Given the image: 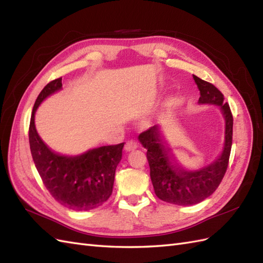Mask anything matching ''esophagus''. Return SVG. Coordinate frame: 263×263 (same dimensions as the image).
I'll return each instance as SVG.
<instances>
[{"instance_id":"obj_1","label":"esophagus","mask_w":263,"mask_h":263,"mask_svg":"<svg viewBox=\"0 0 263 263\" xmlns=\"http://www.w3.org/2000/svg\"><path fill=\"white\" fill-rule=\"evenodd\" d=\"M138 147H139V144L136 140H128V141H126L124 148L126 152H133V150H136Z\"/></svg>"}]
</instances>
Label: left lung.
Instances as JSON below:
<instances>
[{
    "label": "left lung",
    "mask_w": 263,
    "mask_h": 263,
    "mask_svg": "<svg viewBox=\"0 0 263 263\" xmlns=\"http://www.w3.org/2000/svg\"><path fill=\"white\" fill-rule=\"evenodd\" d=\"M200 90L199 104L219 106L225 119V139L220 153L210 163L197 170H185L176 163L165 146L158 125L139 135V141L147 149L155 193L168 203L178 205L197 204L214 193L227 170L233 140V115L224 95L210 82L193 76Z\"/></svg>",
    "instance_id": "8db88e82"
}]
</instances>
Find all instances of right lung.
Instances as JSON below:
<instances>
[{
	"label": "right lung",
	"mask_w": 263,
	"mask_h": 263,
	"mask_svg": "<svg viewBox=\"0 0 263 263\" xmlns=\"http://www.w3.org/2000/svg\"><path fill=\"white\" fill-rule=\"evenodd\" d=\"M60 89L62 78L47 83L33 105L29 125L31 156L44 185L58 202L72 210H91L107 201L113 192L124 142L90 149L78 156L61 155L49 149L38 136L35 113L44 99Z\"/></svg>",
	"instance_id": "1"
}]
</instances>
